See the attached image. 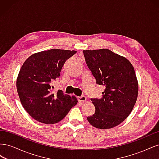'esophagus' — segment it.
Wrapping results in <instances>:
<instances>
[{"label":"esophagus","mask_w":159,"mask_h":159,"mask_svg":"<svg viewBox=\"0 0 159 159\" xmlns=\"http://www.w3.org/2000/svg\"><path fill=\"white\" fill-rule=\"evenodd\" d=\"M78 100L79 102H84L86 100H87V98H86L85 96L82 95V96H81V97H78Z\"/></svg>","instance_id":"esophagus-1"}]
</instances>
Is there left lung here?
Wrapping results in <instances>:
<instances>
[{"label":"left lung","instance_id":"left-lung-1","mask_svg":"<svg viewBox=\"0 0 159 159\" xmlns=\"http://www.w3.org/2000/svg\"><path fill=\"white\" fill-rule=\"evenodd\" d=\"M83 52L96 84L105 88L102 98L91 99L95 112L88 121L100 129L116 127L131 113L137 99L139 85L133 66L125 57L108 49Z\"/></svg>","mask_w":159,"mask_h":159}]
</instances>
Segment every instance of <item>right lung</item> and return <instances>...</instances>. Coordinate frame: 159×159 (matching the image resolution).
<instances>
[{
    "mask_svg": "<svg viewBox=\"0 0 159 159\" xmlns=\"http://www.w3.org/2000/svg\"><path fill=\"white\" fill-rule=\"evenodd\" d=\"M75 50L52 49L28 57L22 66L16 80L19 98L26 112L36 121L54 124L63 119L78 103L75 96L61 90L53 93L50 83L60 76L66 61Z\"/></svg>",
    "mask_w": 159,
    "mask_h": 159,
    "instance_id": "add662e5",
    "label": "right lung"
}]
</instances>
